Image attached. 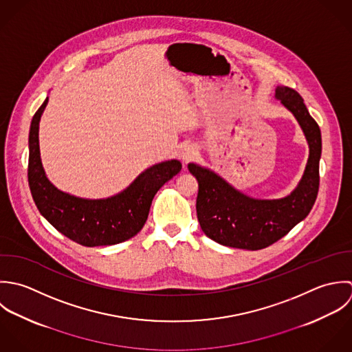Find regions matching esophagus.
<instances>
[{"instance_id": "obj_1", "label": "esophagus", "mask_w": 352, "mask_h": 352, "mask_svg": "<svg viewBox=\"0 0 352 352\" xmlns=\"http://www.w3.org/2000/svg\"><path fill=\"white\" fill-rule=\"evenodd\" d=\"M196 146L192 145V144H186L181 148L179 151V157L182 159L184 163H188L189 160H192L195 156H196Z\"/></svg>"}]
</instances>
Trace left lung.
Wrapping results in <instances>:
<instances>
[{"label": "left lung", "mask_w": 352, "mask_h": 352, "mask_svg": "<svg viewBox=\"0 0 352 352\" xmlns=\"http://www.w3.org/2000/svg\"><path fill=\"white\" fill-rule=\"evenodd\" d=\"M275 99L295 117L309 145L303 175L289 195L274 200L254 199L235 189L211 168L197 163L188 164L199 182L196 210L201 230L223 246L264 249L302 221L316 203L322 149L321 131L295 89L278 85Z\"/></svg>", "instance_id": "1"}]
</instances>
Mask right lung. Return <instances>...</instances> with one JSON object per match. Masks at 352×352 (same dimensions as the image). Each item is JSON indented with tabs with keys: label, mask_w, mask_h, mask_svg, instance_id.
<instances>
[{
	"label": "right lung",
	"mask_w": 352,
	"mask_h": 352,
	"mask_svg": "<svg viewBox=\"0 0 352 352\" xmlns=\"http://www.w3.org/2000/svg\"><path fill=\"white\" fill-rule=\"evenodd\" d=\"M49 98L32 117L28 136V184L42 216L72 241L94 248L128 241L144 227L157 190L177 175V159L144 170L122 192L107 199H82L60 190L47 178L39 149V122Z\"/></svg>",
	"instance_id": "obj_1"
}]
</instances>
